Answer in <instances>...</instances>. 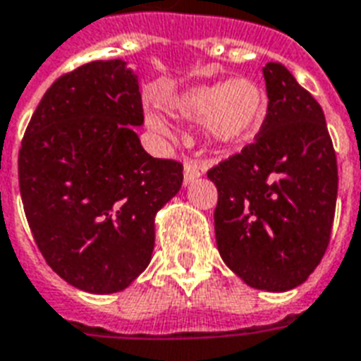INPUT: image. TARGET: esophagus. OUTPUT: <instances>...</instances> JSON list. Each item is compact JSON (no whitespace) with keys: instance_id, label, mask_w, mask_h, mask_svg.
I'll return each instance as SVG.
<instances>
[{"instance_id":"esophagus-1","label":"esophagus","mask_w":361,"mask_h":361,"mask_svg":"<svg viewBox=\"0 0 361 361\" xmlns=\"http://www.w3.org/2000/svg\"><path fill=\"white\" fill-rule=\"evenodd\" d=\"M200 174H202V166H200L199 162L191 161V159H187L183 162V181H185V185L191 183L192 180H197Z\"/></svg>"}]
</instances>
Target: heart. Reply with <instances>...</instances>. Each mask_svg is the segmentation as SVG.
<instances>
[{"instance_id":"b5f03b06","label":"heart","mask_w":361,"mask_h":361,"mask_svg":"<svg viewBox=\"0 0 361 361\" xmlns=\"http://www.w3.org/2000/svg\"><path fill=\"white\" fill-rule=\"evenodd\" d=\"M170 111L189 123H202L212 144L235 149L254 142L269 115V94L252 77H235L225 82L199 85L169 100ZM151 130L172 136L166 121L159 114L145 115Z\"/></svg>"}]
</instances>
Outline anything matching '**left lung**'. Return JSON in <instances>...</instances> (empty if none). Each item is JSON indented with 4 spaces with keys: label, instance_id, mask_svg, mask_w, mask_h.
<instances>
[{
    "label": "left lung",
    "instance_id": "1",
    "mask_svg": "<svg viewBox=\"0 0 361 361\" xmlns=\"http://www.w3.org/2000/svg\"><path fill=\"white\" fill-rule=\"evenodd\" d=\"M269 115L254 142L208 170L217 250L255 290L288 291L326 254L337 157L320 104L279 62L263 68Z\"/></svg>",
    "mask_w": 361,
    "mask_h": 361
}]
</instances>
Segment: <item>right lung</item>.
<instances>
[{
  "mask_svg": "<svg viewBox=\"0 0 361 361\" xmlns=\"http://www.w3.org/2000/svg\"><path fill=\"white\" fill-rule=\"evenodd\" d=\"M144 123L136 75L96 60L52 82L32 115L18 183L47 265L77 290L115 293L149 265L155 214L183 181V164L153 159L132 126Z\"/></svg>",
  "mask_w": 361,
  "mask_h": 361,
  "instance_id": "add662e5",
  "label": "right lung"
}]
</instances>
